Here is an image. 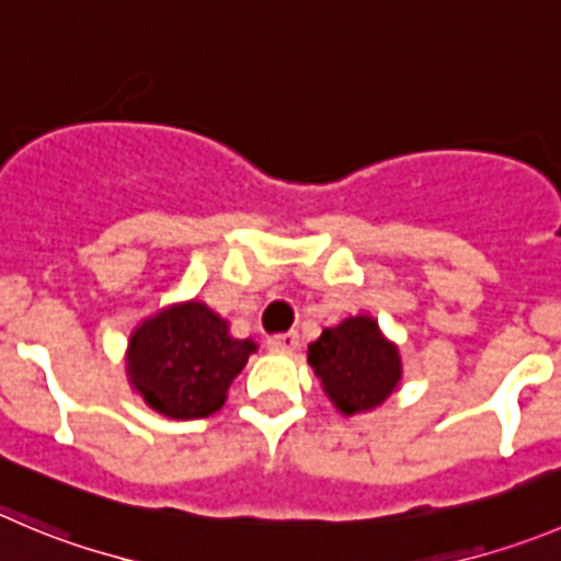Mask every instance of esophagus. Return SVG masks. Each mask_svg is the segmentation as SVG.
<instances>
[{
	"instance_id": "obj_1",
	"label": "esophagus",
	"mask_w": 561,
	"mask_h": 561,
	"mask_svg": "<svg viewBox=\"0 0 561 561\" xmlns=\"http://www.w3.org/2000/svg\"><path fill=\"white\" fill-rule=\"evenodd\" d=\"M266 346H270V352H277V355H291L300 346V335L295 330H289V333H275L266 339Z\"/></svg>"
}]
</instances>
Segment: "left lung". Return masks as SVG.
Masks as SVG:
<instances>
[{
  "instance_id": "1",
  "label": "left lung",
  "mask_w": 561,
  "mask_h": 561,
  "mask_svg": "<svg viewBox=\"0 0 561 561\" xmlns=\"http://www.w3.org/2000/svg\"><path fill=\"white\" fill-rule=\"evenodd\" d=\"M308 364L322 377L324 393L346 415L386 402L402 377L397 346L382 339L369 317H352L324 330L308 346Z\"/></svg>"
}]
</instances>
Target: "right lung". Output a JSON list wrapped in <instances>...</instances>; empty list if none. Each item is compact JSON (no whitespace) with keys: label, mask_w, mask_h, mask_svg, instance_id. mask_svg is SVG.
<instances>
[{"label":"right lung","mask_w":561,"mask_h":561,"mask_svg":"<svg viewBox=\"0 0 561 561\" xmlns=\"http://www.w3.org/2000/svg\"><path fill=\"white\" fill-rule=\"evenodd\" d=\"M255 344L233 339L204 302H184L146 319L129 344L131 386L170 419H204L226 402L228 386Z\"/></svg>","instance_id":"obj_1"}]
</instances>
